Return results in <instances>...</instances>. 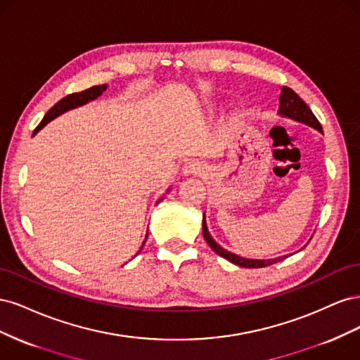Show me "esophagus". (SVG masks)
<instances>
[{
	"label": "esophagus",
	"mask_w": 360,
	"mask_h": 360,
	"mask_svg": "<svg viewBox=\"0 0 360 360\" xmlns=\"http://www.w3.org/2000/svg\"><path fill=\"white\" fill-rule=\"evenodd\" d=\"M204 168L201 167V163L198 162H188L186 165L183 167V174L184 176H195V174H201Z\"/></svg>",
	"instance_id": "1"
}]
</instances>
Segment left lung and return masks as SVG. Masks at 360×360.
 Here are the masks:
<instances>
[{
	"label": "left lung",
	"mask_w": 360,
	"mask_h": 360,
	"mask_svg": "<svg viewBox=\"0 0 360 360\" xmlns=\"http://www.w3.org/2000/svg\"><path fill=\"white\" fill-rule=\"evenodd\" d=\"M278 112L282 117L296 120V122H299V123H304V124H308L314 129H317L319 132L323 134V127L317 120V117L312 114L311 108L300 99L297 93H294L291 89H288V86H282L281 96H279V111ZM202 236L205 238V242L209 243V246L214 250L217 255L224 257L225 259L230 261V263H233L236 266H240V267H246V269L266 267V266H271V264L278 263V261L287 258V255L285 257H278V258H270V259H250V258L238 257V255L230 252V250L221 248L213 240L209 230H207V224H205L204 217H202Z\"/></svg>",
	"instance_id": "1"
}]
</instances>
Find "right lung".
<instances>
[{
	"label": "right lung",
	"mask_w": 360,
	"mask_h": 360,
	"mask_svg": "<svg viewBox=\"0 0 360 360\" xmlns=\"http://www.w3.org/2000/svg\"><path fill=\"white\" fill-rule=\"evenodd\" d=\"M106 86L108 85H94V86H91V89H89V90H84L81 93H72V94H68L66 97H63V99L60 102H57L56 105H53L51 110L46 112V115L43 117L40 124L36 127L34 134L39 132V130L43 126L48 124L51 120L61 115L63 112H68L69 110H73V108L82 106L85 103H89L91 101L97 99V97H99L106 90ZM146 240H147V237H146ZM146 240H144V243H146Z\"/></svg>",
	"instance_id": "right-lung-1"
}]
</instances>
